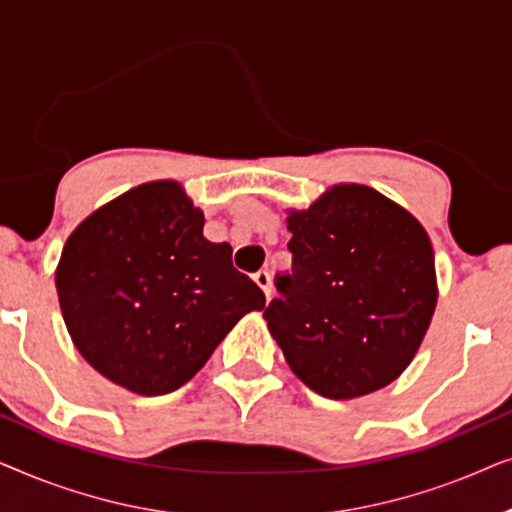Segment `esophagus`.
<instances>
[{"mask_svg": "<svg viewBox=\"0 0 512 512\" xmlns=\"http://www.w3.org/2000/svg\"><path fill=\"white\" fill-rule=\"evenodd\" d=\"M254 282L261 286L263 289V293H265V298L270 300V296H272V279H270V272L268 270H258L256 275H254Z\"/></svg>", "mask_w": 512, "mask_h": 512, "instance_id": "obj_1", "label": "esophagus"}]
</instances>
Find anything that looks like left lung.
Segmentation results:
<instances>
[{
	"mask_svg": "<svg viewBox=\"0 0 512 512\" xmlns=\"http://www.w3.org/2000/svg\"><path fill=\"white\" fill-rule=\"evenodd\" d=\"M291 275L263 317L284 359L326 398H359L394 382L436 310V263L415 216L375 188L338 184L291 209Z\"/></svg>",
	"mask_w": 512,
	"mask_h": 512,
	"instance_id": "left-lung-1",
	"label": "left lung"
}]
</instances>
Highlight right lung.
I'll use <instances>...</instances> for the list:
<instances>
[{"label":"right lung","mask_w":512,"mask_h":512,"mask_svg":"<svg viewBox=\"0 0 512 512\" xmlns=\"http://www.w3.org/2000/svg\"><path fill=\"white\" fill-rule=\"evenodd\" d=\"M205 214L177 181H149L81 221L55 289L76 349L139 396L184 387L265 296L233 268L228 242L202 235Z\"/></svg>","instance_id":"right-lung-1"}]
</instances>
